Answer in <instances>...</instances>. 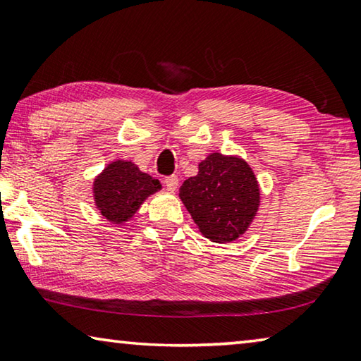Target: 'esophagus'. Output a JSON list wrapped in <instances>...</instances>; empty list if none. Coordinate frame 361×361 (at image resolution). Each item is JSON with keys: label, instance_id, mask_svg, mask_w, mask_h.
Returning <instances> with one entry per match:
<instances>
[{"label": "esophagus", "instance_id": "obj_1", "mask_svg": "<svg viewBox=\"0 0 361 361\" xmlns=\"http://www.w3.org/2000/svg\"><path fill=\"white\" fill-rule=\"evenodd\" d=\"M164 183H166V186H167L170 192H175L176 188H178V176L170 175V176H167L166 181H164Z\"/></svg>", "mask_w": 361, "mask_h": 361}]
</instances>
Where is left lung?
Here are the masks:
<instances>
[{"instance_id": "8db88e82", "label": "left lung", "mask_w": 361, "mask_h": 361, "mask_svg": "<svg viewBox=\"0 0 361 361\" xmlns=\"http://www.w3.org/2000/svg\"><path fill=\"white\" fill-rule=\"evenodd\" d=\"M180 199L204 237L229 243L253 223L261 192L255 172L242 157L212 152L199 164L197 175L183 183Z\"/></svg>"}]
</instances>
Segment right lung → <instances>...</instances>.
<instances>
[{
	"instance_id": "1",
	"label": "right lung",
	"mask_w": 361,
	"mask_h": 361,
	"mask_svg": "<svg viewBox=\"0 0 361 361\" xmlns=\"http://www.w3.org/2000/svg\"><path fill=\"white\" fill-rule=\"evenodd\" d=\"M161 183L130 161H113L94 180L95 207L109 223L124 224L157 191Z\"/></svg>"
}]
</instances>
